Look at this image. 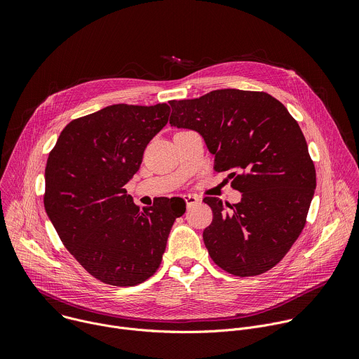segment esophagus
Listing matches in <instances>:
<instances>
[{
    "label": "esophagus",
    "mask_w": 359,
    "mask_h": 359,
    "mask_svg": "<svg viewBox=\"0 0 359 359\" xmlns=\"http://www.w3.org/2000/svg\"><path fill=\"white\" fill-rule=\"evenodd\" d=\"M183 198H184V201H186V204H187V208H191V206H194V204H197V203L200 201L198 197H196V196H193V194H184Z\"/></svg>",
    "instance_id": "1"
}]
</instances>
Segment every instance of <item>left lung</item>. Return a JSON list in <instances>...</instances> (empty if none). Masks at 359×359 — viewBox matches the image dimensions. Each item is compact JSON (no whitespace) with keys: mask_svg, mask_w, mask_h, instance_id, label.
<instances>
[{"mask_svg":"<svg viewBox=\"0 0 359 359\" xmlns=\"http://www.w3.org/2000/svg\"><path fill=\"white\" fill-rule=\"evenodd\" d=\"M169 104L170 125L196 130L241 191L237 204L203 198L213 210L203 231L210 257L240 277L269 271L301 234L317 186L297 121L266 92L217 89Z\"/></svg>","mask_w":359,"mask_h":359,"instance_id":"left-lung-1","label":"left lung"}]
</instances>
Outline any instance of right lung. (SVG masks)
<instances>
[{"mask_svg": "<svg viewBox=\"0 0 359 359\" xmlns=\"http://www.w3.org/2000/svg\"><path fill=\"white\" fill-rule=\"evenodd\" d=\"M170 108L111 105L69 122L45 168V212L61 241L95 278L136 285L156 273L170 229L186 209L162 198L140 210L125 184Z\"/></svg>", "mask_w": 359, "mask_h": 359, "instance_id": "add662e5", "label": "right lung"}]
</instances>
